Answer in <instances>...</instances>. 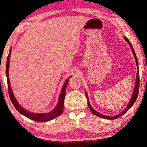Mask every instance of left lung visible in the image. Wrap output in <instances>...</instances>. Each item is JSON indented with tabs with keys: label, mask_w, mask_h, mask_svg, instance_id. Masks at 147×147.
<instances>
[{
	"label": "left lung",
	"mask_w": 147,
	"mask_h": 147,
	"mask_svg": "<svg viewBox=\"0 0 147 147\" xmlns=\"http://www.w3.org/2000/svg\"><path fill=\"white\" fill-rule=\"evenodd\" d=\"M124 38H125L126 41L129 43V45H130V48L131 49L133 54L134 55V57L135 58V61H136V65H137V69H138V71H137V74H136V83H135V89H134V92L133 93V95L131 96V98L130 100V102L129 103L128 105L127 106V107L124 109V110L121 112L120 114H119L117 115H115V116H106V115H104L103 114H101L100 113H99V112H96V111H95L94 109L92 108V107L91 106L90 104V102H89V100H88V95H87V93L86 92H85V94H86V99H87V102H88V107L90 109V111H91L92 113L96 115V116H98L100 117H102V118H104V119H116L120 117L121 116H122L123 114H124L126 113V112L129 110V109L132 107L133 105L134 104V103H135L136 100V98L138 97V93H139V87H140V75H139V70H138V59H137L136 57V55L135 54V52L134 51V49L133 48V46L131 45V43L129 42V40H128V38H127L126 37H124Z\"/></svg>",
	"instance_id": "obj_1"
}]
</instances>
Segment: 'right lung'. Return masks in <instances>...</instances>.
Wrapping results in <instances>:
<instances>
[{"label": "right lung", "mask_w": 147, "mask_h": 147, "mask_svg": "<svg viewBox=\"0 0 147 147\" xmlns=\"http://www.w3.org/2000/svg\"><path fill=\"white\" fill-rule=\"evenodd\" d=\"M9 52H9V54L7 56V64H6V76H7L9 97H10L12 103V104H13V105L14 106V107L16 109V110L20 112V114H23V115H24V116L30 119L35 121L37 122H47V121H51L52 119H54L59 116V115L62 114V111H63L64 98L65 95V90H66V86L69 78H68L66 81H65V82L63 86V88L62 89L60 96H59L58 104L52 112H51L49 114H33L32 112H30L28 111H26L25 109H24L22 107H21L20 105L18 104V102H17L14 96L13 95V93L12 92V90L10 86V82H9V59H10L11 49H10Z\"/></svg>", "instance_id": "obj_1"}]
</instances>
